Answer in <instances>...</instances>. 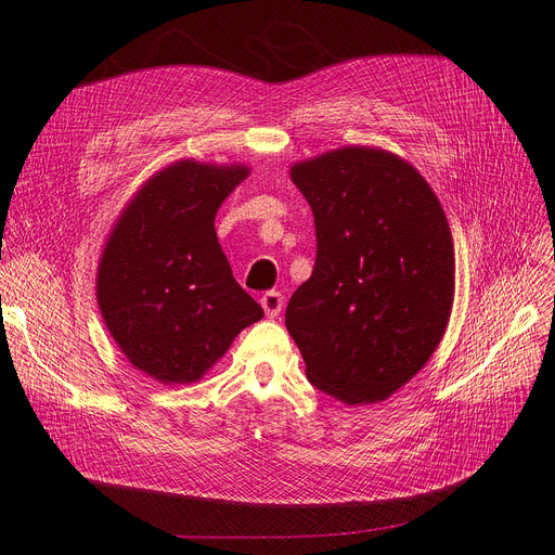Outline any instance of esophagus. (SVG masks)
I'll list each match as a JSON object with an SVG mask.
<instances>
[{"instance_id":"34e87169","label":"esophagus","mask_w":555,"mask_h":555,"mask_svg":"<svg viewBox=\"0 0 555 555\" xmlns=\"http://www.w3.org/2000/svg\"><path fill=\"white\" fill-rule=\"evenodd\" d=\"M260 306H262V310H266V314L270 317V319H274V317H279L281 314V310H283V306H285V301H283V295L281 293H266L260 297Z\"/></svg>"}]
</instances>
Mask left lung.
Returning <instances> with one entry per match:
<instances>
[{
    "instance_id": "8db88e82",
    "label": "left lung",
    "mask_w": 555,
    "mask_h": 555,
    "mask_svg": "<svg viewBox=\"0 0 555 555\" xmlns=\"http://www.w3.org/2000/svg\"><path fill=\"white\" fill-rule=\"evenodd\" d=\"M314 216L312 276L285 310L308 380L346 404L387 400L450 322L454 245L439 197L393 153L346 145L289 168Z\"/></svg>"
}]
</instances>
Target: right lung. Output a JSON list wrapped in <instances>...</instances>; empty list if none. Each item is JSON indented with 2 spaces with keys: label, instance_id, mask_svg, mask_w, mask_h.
Instances as JSON below:
<instances>
[{
  "label": "right lung",
  "instance_id": "add662e5",
  "mask_svg": "<svg viewBox=\"0 0 555 555\" xmlns=\"http://www.w3.org/2000/svg\"><path fill=\"white\" fill-rule=\"evenodd\" d=\"M247 166L182 159L155 172L105 243L96 299L124 356L164 385L197 383L262 308L236 283L216 214Z\"/></svg>",
  "mask_w": 555,
  "mask_h": 555
}]
</instances>
